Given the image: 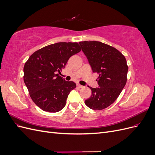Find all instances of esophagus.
I'll return each instance as SVG.
<instances>
[{
  "mask_svg": "<svg viewBox=\"0 0 155 155\" xmlns=\"http://www.w3.org/2000/svg\"><path fill=\"white\" fill-rule=\"evenodd\" d=\"M77 86H78V87H79V88H83V87H84V86L81 85H79V84H78Z\"/></svg>",
  "mask_w": 155,
  "mask_h": 155,
  "instance_id": "obj_1",
  "label": "esophagus"
}]
</instances>
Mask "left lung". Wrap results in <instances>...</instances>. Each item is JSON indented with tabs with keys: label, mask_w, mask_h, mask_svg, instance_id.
I'll return each mask as SVG.
<instances>
[{
	"label": "left lung",
	"mask_w": 155,
	"mask_h": 155,
	"mask_svg": "<svg viewBox=\"0 0 155 155\" xmlns=\"http://www.w3.org/2000/svg\"><path fill=\"white\" fill-rule=\"evenodd\" d=\"M93 72L99 74L98 88L85 101L93 110H102L116 101L127 82L128 66L125 56L115 48L99 41L79 42Z\"/></svg>",
	"instance_id": "obj_1"
}]
</instances>
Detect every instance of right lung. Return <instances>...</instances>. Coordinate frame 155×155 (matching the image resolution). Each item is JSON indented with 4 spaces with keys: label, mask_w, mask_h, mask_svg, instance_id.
<instances>
[{
    "label": "right lung",
    "mask_w": 155,
    "mask_h": 155,
    "mask_svg": "<svg viewBox=\"0 0 155 155\" xmlns=\"http://www.w3.org/2000/svg\"><path fill=\"white\" fill-rule=\"evenodd\" d=\"M81 51L78 43L61 42L32 54L24 67V81L36 105L46 112H57L67 104L69 93L76 87L59 76L68 60Z\"/></svg>",
    "instance_id": "add662e5"
}]
</instances>
